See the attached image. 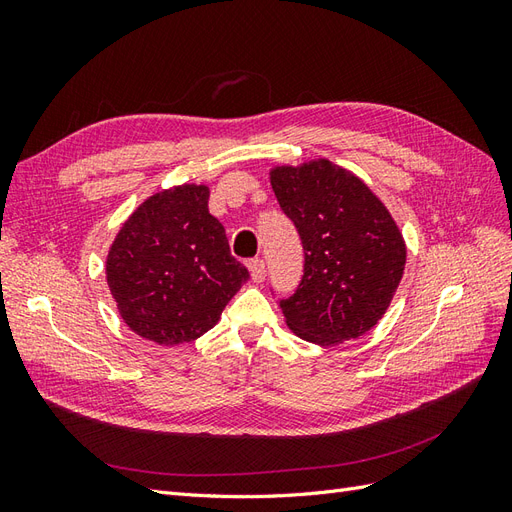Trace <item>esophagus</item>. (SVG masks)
Returning <instances> with one entry per match:
<instances>
[{
	"instance_id": "34e87169",
	"label": "esophagus",
	"mask_w": 512,
	"mask_h": 512,
	"mask_svg": "<svg viewBox=\"0 0 512 512\" xmlns=\"http://www.w3.org/2000/svg\"><path fill=\"white\" fill-rule=\"evenodd\" d=\"M247 269H250V277H252L254 284H262V282H265L267 271H265V262H262L260 258L252 260L250 265H247Z\"/></svg>"
}]
</instances>
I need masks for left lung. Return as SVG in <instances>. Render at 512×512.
<instances>
[{"mask_svg": "<svg viewBox=\"0 0 512 512\" xmlns=\"http://www.w3.org/2000/svg\"><path fill=\"white\" fill-rule=\"evenodd\" d=\"M269 181L305 250L303 280L280 303L288 329L318 346L365 335L406 269V241L391 211L361 177L327 158L273 166Z\"/></svg>", "mask_w": 512, "mask_h": 512, "instance_id": "left-lung-1", "label": "left lung"}]
</instances>
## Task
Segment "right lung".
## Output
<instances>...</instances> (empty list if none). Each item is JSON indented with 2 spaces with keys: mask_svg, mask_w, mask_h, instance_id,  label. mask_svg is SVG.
Here are the masks:
<instances>
[{
  "mask_svg": "<svg viewBox=\"0 0 512 512\" xmlns=\"http://www.w3.org/2000/svg\"><path fill=\"white\" fill-rule=\"evenodd\" d=\"M106 284L130 331L160 346L194 342L250 277L209 213V185L181 183L145 198L106 254Z\"/></svg>",
  "mask_w": 512,
  "mask_h": 512,
  "instance_id": "obj_1",
  "label": "right lung"
}]
</instances>
